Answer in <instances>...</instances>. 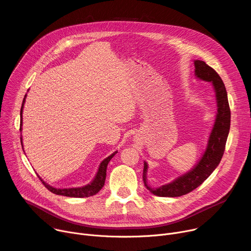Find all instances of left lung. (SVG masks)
<instances>
[{"instance_id":"left-lung-1","label":"left lung","mask_w":251,"mask_h":251,"mask_svg":"<svg viewBox=\"0 0 251 251\" xmlns=\"http://www.w3.org/2000/svg\"><path fill=\"white\" fill-rule=\"evenodd\" d=\"M194 64L196 77L200 80L210 82L216 92L218 103L216 120L210 131L205 150L200 161L191 171L177 176L173 182L158 188H151L147 181L148 164L144 162L143 181L146 188L153 195L158 197H181L197 189L219 166L225 153L226 143L230 128V109L226 86L217 71L208 66L204 61L195 60Z\"/></svg>"}]
</instances>
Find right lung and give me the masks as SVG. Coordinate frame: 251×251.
<instances>
[{
	"label": "right lung",
	"mask_w": 251,
	"mask_h": 251,
	"mask_svg": "<svg viewBox=\"0 0 251 251\" xmlns=\"http://www.w3.org/2000/svg\"><path fill=\"white\" fill-rule=\"evenodd\" d=\"M25 97L26 94L25 95V98L23 100V104H22V108H21V127L20 130L22 131V125H23V109H24V105L25 102ZM21 143H22V147H23V138L21 137ZM117 153V151H115L113 154H111L110 156L107 157L106 159H104L98 168V171L94 176L93 180L83 186V187H78V188H68V189H56L53 188L51 186H50L48 183H46L43 178L39 176L40 180L42 181V183L45 185V187L50 191L52 194L55 195H59V196H64V197H70V198H88L91 196L96 195L104 186L105 183V178H106V169H107V165L110 162V160L114 157V155Z\"/></svg>",
	"instance_id": "obj_1"
}]
</instances>
